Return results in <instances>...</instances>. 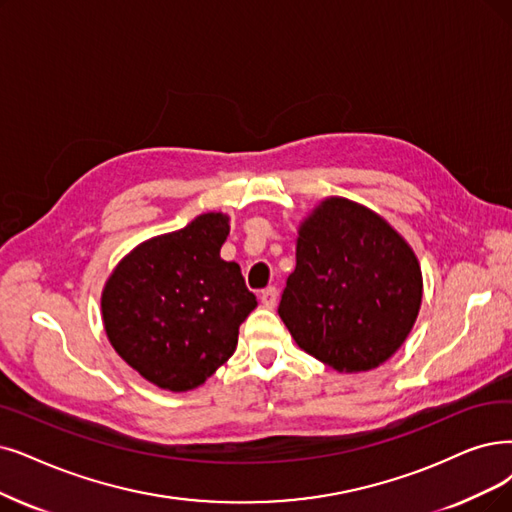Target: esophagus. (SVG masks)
Here are the masks:
<instances>
[{
	"label": "esophagus",
	"instance_id": "34e87169",
	"mask_svg": "<svg viewBox=\"0 0 512 512\" xmlns=\"http://www.w3.org/2000/svg\"><path fill=\"white\" fill-rule=\"evenodd\" d=\"M277 298H279V290L277 288H267V290H262V294H260V300H262V304L264 306H269V309H273V306L277 304Z\"/></svg>",
	"mask_w": 512,
	"mask_h": 512
}]
</instances>
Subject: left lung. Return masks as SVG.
I'll return each instance as SVG.
<instances>
[{
  "label": "left lung",
  "instance_id": "1",
  "mask_svg": "<svg viewBox=\"0 0 512 512\" xmlns=\"http://www.w3.org/2000/svg\"><path fill=\"white\" fill-rule=\"evenodd\" d=\"M420 304L418 258L382 216L330 197L300 222L279 317L302 351L336 372L374 370L410 336Z\"/></svg>",
  "mask_w": 512,
  "mask_h": 512
}]
</instances>
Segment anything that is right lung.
I'll return each instance as SVG.
<instances>
[{
    "label": "right lung",
    "mask_w": 512,
    "mask_h": 512,
    "mask_svg": "<svg viewBox=\"0 0 512 512\" xmlns=\"http://www.w3.org/2000/svg\"><path fill=\"white\" fill-rule=\"evenodd\" d=\"M229 216L201 214L121 258L100 298L117 355L163 391L206 382L237 346L239 325L256 309L237 262L220 258Z\"/></svg>",
    "instance_id": "1"
}]
</instances>
